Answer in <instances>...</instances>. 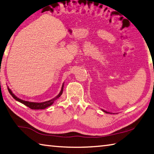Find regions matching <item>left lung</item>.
<instances>
[{
	"mask_svg": "<svg viewBox=\"0 0 154 154\" xmlns=\"http://www.w3.org/2000/svg\"><path fill=\"white\" fill-rule=\"evenodd\" d=\"M103 110V109H102ZM104 112H105V113H109V112H107V111H105V110H103Z\"/></svg>",
	"mask_w": 154,
	"mask_h": 154,
	"instance_id": "8db88e82",
	"label": "left lung"
}]
</instances>
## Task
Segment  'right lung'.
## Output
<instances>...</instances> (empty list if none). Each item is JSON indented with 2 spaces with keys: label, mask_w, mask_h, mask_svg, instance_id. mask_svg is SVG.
<instances>
[{
  "label": "right lung",
  "mask_w": 154,
  "mask_h": 154,
  "mask_svg": "<svg viewBox=\"0 0 154 154\" xmlns=\"http://www.w3.org/2000/svg\"><path fill=\"white\" fill-rule=\"evenodd\" d=\"M63 87H64V83L62 84L60 92L59 93V94L56 97L54 98L53 99H51V100L45 101V102H43V103H34V102H29V101H26L24 100H22V99L17 98L16 96H15L14 94L12 92V91L9 89V87H7V88H8L9 92L10 93V94L12 96V97L14 98L15 100L18 101V102L24 104V105L28 106V107L32 109H44L47 107H48V106H51L52 104L54 103V101L57 100V99H58L60 96L62 95V92H63Z\"/></svg>",
  "instance_id": "1"
}]
</instances>
